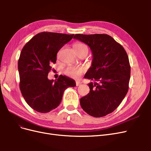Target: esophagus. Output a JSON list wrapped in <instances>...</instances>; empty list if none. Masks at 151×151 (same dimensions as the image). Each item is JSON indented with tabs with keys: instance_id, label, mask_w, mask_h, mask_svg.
<instances>
[{
	"instance_id": "34e87169",
	"label": "esophagus",
	"mask_w": 151,
	"mask_h": 151,
	"mask_svg": "<svg viewBox=\"0 0 151 151\" xmlns=\"http://www.w3.org/2000/svg\"><path fill=\"white\" fill-rule=\"evenodd\" d=\"M76 86H79L80 85L82 84V83L81 81H77L76 82Z\"/></svg>"
}]
</instances>
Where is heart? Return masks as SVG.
I'll return each instance as SVG.
<instances>
[{
  "label": "heart",
  "instance_id": "heart-1",
  "mask_svg": "<svg viewBox=\"0 0 151 151\" xmlns=\"http://www.w3.org/2000/svg\"><path fill=\"white\" fill-rule=\"evenodd\" d=\"M74 48L76 53L78 54L80 52L88 50V47L86 45L83 43L77 42L74 45ZM85 71V68L83 67H74V66H68L64 70V74L68 76H70L74 78H77L79 77Z\"/></svg>",
  "mask_w": 151,
  "mask_h": 151
}]
</instances>
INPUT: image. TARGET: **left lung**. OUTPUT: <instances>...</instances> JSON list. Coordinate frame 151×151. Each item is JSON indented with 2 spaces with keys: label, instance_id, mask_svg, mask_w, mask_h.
Segmentation results:
<instances>
[{
  "label": "left lung",
  "instance_id": "8db88e82",
  "mask_svg": "<svg viewBox=\"0 0 151 151\" xmlns=\"http://www.w3.org/2000/svg\"><path fill=\"white\" fill-rule=\"evenodd\" d=\"M74 38L88 45L93 57L84 77L94 83L88 84L90 91L81 98V106L92 116H106L119 106L129 90L130 66L127 53L108 35L76 34Z\"/></svg>",
  "mask_w": 151,
  "mask_h": 151
}]
</instances>
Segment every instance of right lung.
I'll use <instances>...</instances> for the list:
<instances>
[{"label": "right lung", "mask_w": 151, "mask_h": 151, "mask_svg": "<svg viewBox=\"0 0 151 151\" xmlns=\"http://www.w3.org/2000/svg\"><path fill=\"white\" fill-rule=\"evenodd\" d=\"M74 35L42 32L22 48L18 60L19 88L26 103L35 111L48 113L56 108L64 91L76 86L75 81L65 76H60L55 81L48 79L58 52Z\"/></svg>", "instance_id": "obj_1"}]
</instances>
